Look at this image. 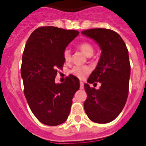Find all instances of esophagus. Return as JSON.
I'll return each instance as SVG.
<instances>
[{"mask_svg": "<svg viewBox=\"0 0 146 146\" xmlns=\"http://www.w3.org/2000/svg\"><path fill=\"white\" fill-rule=\"evenodd\" d=\"M83 88H84L83 82L80 81V89H83Z\"/></svg>", "mask_w": 146, "mask_h": 146, "instance_id": "esophagus-1", "label": "esophagus"}]
</instances>
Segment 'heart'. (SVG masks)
Instances as JSON below:
<instances>
[{
  "label": "heart",
  "instance_id": "1",
  "mask_svg": "<svg viewBox=\"0 0 146 146\" xmlns=\"http://www.w3.org/2000/svg\"><path fill=\"white\" fill-rule=\"evenodd\" d=\"M79 48L88 57H91L94 54V49L90 42H82L78 46ZM63 58L66 62H69L71 60V52L69 48H65L63 52ZM91 72V67L87 65L83 66H75L70 70V73L73 76L78 77L79 79H82L86 74Z\"/></svg>",
  "mask_w": 146,
  "mask_h": 146
}]
</instances>
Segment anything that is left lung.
Returning a JSON list of instances; mask_svg holds the SVG:
<instances>
[{
  "label": "left lung",
  "instance_id": "left-lung-1",
  "mask_svg": "<svg viewBox=\"0 0 146 146\" xmlns=\"http://www.w3.org/2000/svg\"><path fill=\"white\" fill-rule=\"evenodd\" d=\"M98 42L102 52L95 70L88 79L90 84L100 82L98 90L88 84L84 87L87 99L84 109L94 122L112 121L122 111L129 92L131 64L128 50L120 35L106 28H92L81 32Z\"/></svg>",
  "mask_w": 146,
  "mask_h": 146
}]
</instances>
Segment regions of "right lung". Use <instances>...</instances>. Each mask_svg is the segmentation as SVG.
<instances>
[{
    "instance_id": "add662e5",
    "label": "right lung",
    "mask_w": 146,
    "mask_h": 146,
    "mask_svg": "<svg viewBox=\"0 0 146 146\" xmlns=\"http://www.w3.org/2000/svg\"><path fill=\"white\" fill-rule=\"evenodd\" d=\"M79 34L53 26L40 27L26 42L21 67L24 94L33 114L46 125L56 126L67 120L79 88V79L73 75L64 83L54 82L57 69H62L64 64L63 52Z\"/></svg>"
}]
</instances>
